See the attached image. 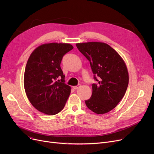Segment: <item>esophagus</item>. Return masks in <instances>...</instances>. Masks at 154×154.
<instances>
[{
  "label": "esophagus",
  "instance_id": "esophagus-1",
  "mask_svg": "<svg viewBox=\"0 0 154 154\" xmlns=\"http://www.w3.org/2000/svg\"><path fill=\"white\" fill-rule=\"evenodd\" d=\"M80 85H75V86H74L73 87V88H74V89H77V88H79L80 87Z\"/></svg>",
  "mask_w": 154,
  "mask_h": 154
}]
</instances>
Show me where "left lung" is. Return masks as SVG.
<instances>
[{
  "mask_svg": "<svg viewBox=\"0 0 154 154\" xmlns=\"http://www.w3.org/2000/svg\"><path fill=\"white\" fill-rule=\"evenodd\" d=\"M76 46L90 62L97 82L92 85V94L85 101L86 106L96 114H106L117 106L127 91L128 74L125 63L107 44L91 42Z\"/></svg>",
  "mask_w": 154,
  "mask_h": 154,
  "instance_id": "obj_1",
  "label": "left lung"
}]
</instances>
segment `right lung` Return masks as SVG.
Here are the masks:
<instances>
[{
  "instance_id": "add662e5",
  "label": "right lung",
  "mask_w": 154,
  "mask_h": 154,
  "mask_svg": "<svg viewBox=\"0 0 154 154\" xmlns=\"http://www.w3.org/2000/svg\"><path fill=\"white\" fill-rule=\"evenodd\" d=\"M73 48L69 44H43L28 59L23 79L25 91L32 106L45 114H58L70 95V87L65 84L60 63Z\"/></svg>"
}]
</instances>
